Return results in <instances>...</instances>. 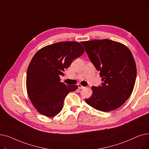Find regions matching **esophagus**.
<instances>
[{"mask_svg":"<svg viewBox=\"0 0 149 149\" xmlns=\"http://www.w3.org/2000/svg\"><path fill=\"white\" fill-rule=\"evenodd\" d=\"M78 87H79V89H84V88H85V87L83 86H81V85L80 84H78Z\"/></svg>","mask_w":149,"mask_h":149,"instance_id":"34e87169","label":"esophagus"}]
</instances>
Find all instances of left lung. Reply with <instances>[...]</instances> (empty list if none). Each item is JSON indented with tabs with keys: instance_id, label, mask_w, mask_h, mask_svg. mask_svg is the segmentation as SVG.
<instances>
[{
	"instance_id": "8db88e82",
	"label": "left lung",
	"mask_w": 149,
	"mask_h": 149,
	"mask_svg": "<svg viewBox=\"0 0 149 149\" xmlns=\"http://www.w3.org/2000/svg\"><path fill=\"white\" fill-rule=\"evenodd\" d=\"M81 43L103 81L100 86L92 87V95L86 102L100 111L115 110L130 97L135 86L136 66L131 51L109 39Z\"/></svg>"
}]
</instances>
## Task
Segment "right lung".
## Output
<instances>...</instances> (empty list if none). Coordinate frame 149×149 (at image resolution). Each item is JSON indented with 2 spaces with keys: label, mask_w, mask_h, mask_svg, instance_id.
Instances as JSON below:
<instances>
[{
  "label": "right lung",
  "mask_w": 149,
  "mask_h": 149,
  "mask_svg": "<svg viewBox=\"0 0 149 149\" xmlns=\"http://www.w3.org/2000/svg\"><path fill=\"white\" fill-rule=\"evenodd\" d=\"M84 49L77 42H61L38 50L31 60L26 74L28 97L37 111L45 116L57 115L63 106L65 97L78 86L66 85L60 76L81 56Z\"/></svg>",
  "instance_id": "add662e5"
}]
</instances>
